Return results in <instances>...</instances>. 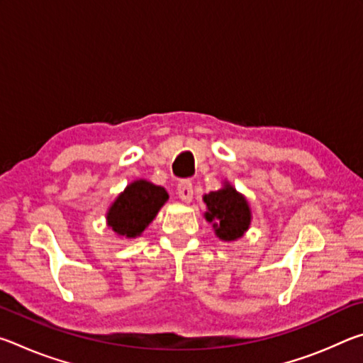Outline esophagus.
Returning a JSON list of instances; mask_svg holds the SVG:
<instances>
[{"mask_svg":"<svg viewBox=\"0 0 363 363\" xmlns=\"http://www.w3.org/2000/svg\"><path fill=\"white\" fill-rule=\"evenodd\" d=\"M177 195L184 201H192L194 199V186L190 181H181L177 186Z\"/></svg>","mask_w":363,"mask_h":363,"instance_id":"34e87169","label":"esophagus"}]
</instances>
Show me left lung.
Returning <instances> with one entry per match:
<instances>
[{"mask_svg": "<svg viewBox=\"0 0 363 363\" xmlns=\"http://www.w3.org/2000/svg\"><path fill=\"white\" fill-rule=\"evenodd\" d=\"M208 206L206 220L214 223L213 227L220 240L232 242L243 235L248 229L251 213L245 196L230 186L210 192L203 196Z\"/></svg>", "mask_w": 363, "mask_h": 363, "instance_id": "obj_1", "label": "left lung"}]
</instances>
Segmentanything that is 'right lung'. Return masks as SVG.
I'll list each match as a JSON object with an SVG mask.
<instances>
[{"instance_id":"obj_1","label":"right lung","mask_w":363,"mask_h":363,"mask_svg":"<svg viewBox=\"0 0 363 363\" xmlns=\"http://www.w3.org/2000/svg\"><path fill=\"white\" fill-rule=\"evenodd\" d=\"M167 200L168 194L163 187L147 181L133 182L110 206L108 225L118 235L138 237L152 223Z\"/></svg>"}]
</instances>
